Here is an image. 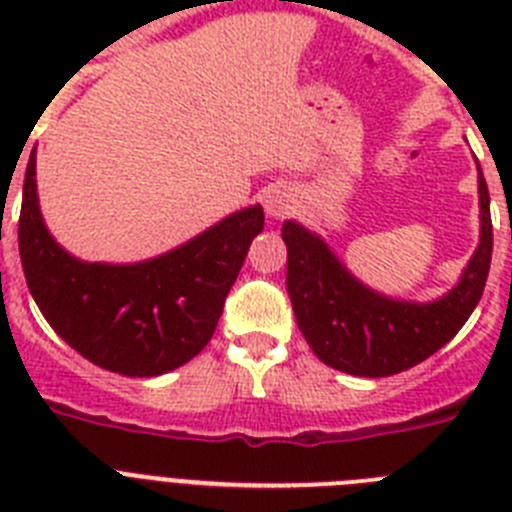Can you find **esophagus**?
Returning <instances> with one entry per match:
<instances>
[{
    "label": "esophagus",
    "mask_w": 512,
    "mask_h": 512,
    "mask_svg": "<svg viewBox=\"0 0 512 512\" xmlns=\"http://www.w3.org/2000/svg\"><path fill=\"white\" fill-rule=\"evenodd\" d=\"M264 207H266V215L277 220V217H284L289 210H292V197H289L284 189H271V192L266 194Z\"/></svg>",
    "instance_id": "34e87169"
}]
</instances>
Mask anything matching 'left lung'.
<instances>
[{
	"label": "left lung",
	"mask_w": 512,
	"mask_h": 512,
	"mask_svg": "<svg viewBox=\"0 0 512 512\" xmlns=\"http://www.w3.org/2000/svg\"><path fill=\"white\" fill-rule=\"evenodd\" d=\"M479 243L459 282L428 302L382 295L356 279L315 230L284 220L287 292L297 325L323 364L354 377H390L459 333L485 292L492 259L490 194L477 164Z\"/></svg>",
	"instance_id": "obj_1"
}]
</instances>
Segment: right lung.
Listing matches in <instances>:
<instances>
[{
  "label": "right lung",
  "instance_id": "add662e5",
  "mask_svg": "<svg viewBox=\"0 0 512 512\" xmlns=\"http://www.w3.org/2000/svg\"><path fill=\"white\" fill-rule=\"evenodd\" d=\"M261 230L264 210L251 205L153 259L81 261L45 225L33 151L17 235L30 295L58 336L107 372L158 377L210 343L248 246Z\"/></svg>",
  "mask_w": 512,
  "mask_h": 512
}]
</instances>
